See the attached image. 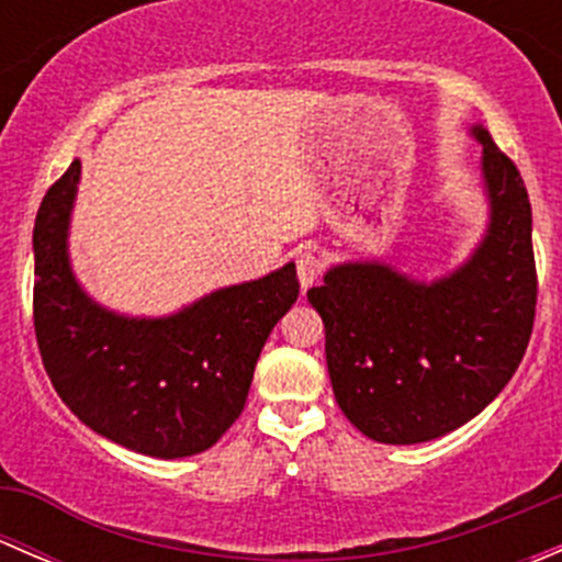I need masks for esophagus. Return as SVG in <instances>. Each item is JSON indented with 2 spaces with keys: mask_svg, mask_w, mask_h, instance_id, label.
<instances>
[{
  "mask_svg": "<svg viewBox=\"0 0 562 562\" xmlns=\"http://www.w3.org/2000/svg\"><path fill=\"white\" fill-rule=\"evenodd\" d=\"M296 274H299V282H302V288H310L313 282H317V277L323 274V260L307 249V252H302L296 258Z\"/></svg>",
  "mask_w": 562,
  "mask_h": 562,
  "instance_id": "34e87169",
  "label": "esophagus"
}]
</instances>
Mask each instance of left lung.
Returning <instances> with one entry per match:
<instances>
[{"label":"left lung","instance_id":"obj_1","mask_svg":"<svg viewBox=\"0 0 562 562\" xmlns=\"http://www.w3.org/2000/svg\"><path fill=\"white\" fill-rule=\"evenodd\" d=\"M486 231L468 260L416 280L386 260H345L307 299L326 328L334 396L367 438L413 446L479 416L517 372L536 317L532 212L517 166L481 124Z\"/></svg>","mask_w":562,"mask_h":562}]
</instances>
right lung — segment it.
Listing matches in <instances>:
<instances>
[{"instance_id":"obj_1","label":"right lung","mask_w":562,"mask_h":562,"mask_svg":"<svg viewBox=\"0 0 562 562\" xmlns=\"http://www.w3.org/2000/svg\"><path fill=\"white\" fill-rule=\"evenodd\" d=\"M81 160L45 192L32 234L35 334L67 407L113 443L157 459L212 449L245 407L271 328L299 299L296 263L217 288L171 315L108 310L78 282L70 220Z\"/></svg>"}]
</instances>
